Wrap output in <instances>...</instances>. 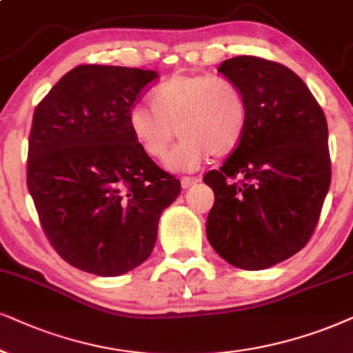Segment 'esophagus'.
Instances as JSON below:
<instances>
[{
	"mask_svg": "<svg viewBox=\"0 0 353 353\" xmlns=\"http://www.w3.org/2000/svg\"><path fill=\"white\" fill-rule=\"evenodd\" d=\"M197 182H199V179H195V177H182L181 185H182V189H189V187L195 185Z\"/></svg>",
	"mask_w": 353,
	"mask_h": 353,
	"instance_id": "obj_1",
	"label": "esophagus"
}]
</instances>
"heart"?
Instances as JSON below:
<instances>
[{
    "instance_id": "b5f03b06",
    "label": "heart",
    "mask_w": 353,
    "mask_h": 353,
    "mask_svg": "<svg viewBox=\"0 0 353 353\" xmlns=\"http://www.w3.org/2000/svg\"><path fill=\"white\" fill-rule=\"evenodd\" d=\"M151 104L132 107L128 128L154 159L164 158L176 133L182 137L168 158L172 171H194L208 154H231L248 128L246 97L225 78L174 74L154 89Z\"/></svg>"
}]
</instances>
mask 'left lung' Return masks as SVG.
I'll return each instance as SVG.
<instances>
[{"instance_id": "left-lung-1", "label": "left lung", "mask_w": 353, "mask_h": 353, "mask_svg": "<svg viewBox=\"0 0 353 353\" xmlns=\"http://www.w3.org/2000/svg\"><path fill=\"white\" fill-rule=\"evenodd\" d=\"M218 71L248 102L243 141L203 182L215 203L207 238L220 257L264 270L306 246L331 184L327 122L303 79L257 57L225 60Z\"/></svg>"}]
</instances>
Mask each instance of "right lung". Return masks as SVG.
I'll return each instance as SVG.
<instances>
[{
    "instance_id": "right-lung-1",
    "label": "right lung",
    "mask_w": 353,
    "mask_h": 353,
    "mask_svg": "<svg viewBox=\"0 0 353 353\" xmlns=\"http://www.w3.org/2000/svg\"><path fill=\"white\" fill-rule=\"evenodd\" d=\"M153 70L81 65L35 107L28 189L55 251L68 264L117 276L143 264L159 216L181 182L137 145L128 112Z\"/></svg>"
}]
</instances>
